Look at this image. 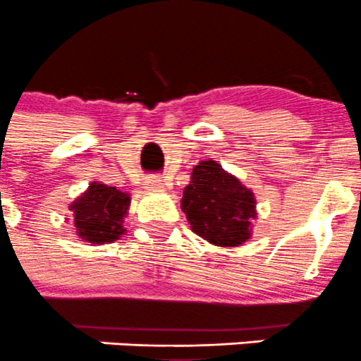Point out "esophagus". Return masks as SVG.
<instances>
[{
    "mask_svg": "<svg viewBox=\"0 0 361 361\" xmlns=\"http://www.w3.org/2000/svg\"><path fill=\"white\" fill-rule=\"evenodd\" d=\"M145 188L148 192H162L164 190V181L157 176H148L145 180Z\"/></svg>",
    "mask_w": 361,
    "mask_h": 361,
    "instance_id": "34e87169",
    "label": "esophagus"
}]
</instances>
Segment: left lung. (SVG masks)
I'll list each match as a JSON object with an SVG mask.
<instances>
[{"label":"left lung","mask_w":361,"mask_h":361,"mask_svg":"<svg viewBox=\"0 0 361 361\" xmlns=\"http://www.w3.org/2000/svg\"><path fill=\"white\" fill-rule=\"evenodd\" d=\"M181 209L192 231L219 247H238L252 234L255 197L236 176L215 160H202L194 167L185 187Z\"/></svg>","instance_id":"left-lung-1"}]
</instances>
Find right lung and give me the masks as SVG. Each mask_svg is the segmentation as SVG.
<instances>
[{
  "instance_id": "1",
  "label": "right lung",
  "mask_w": 361,
  "mask_h": 361,
  "mask_svg": "<svg viewBox=\"0 0 361 361\" xmlns=\"http://www.w3.org/2000/svg\"><path fill=\"white\" fill-rule=\"evenodd\" d=\"M130 195L104 183H90L86 192L70 204L77 234L86 243H111L125 233Z\"/></svg>"
}]
</instances>
